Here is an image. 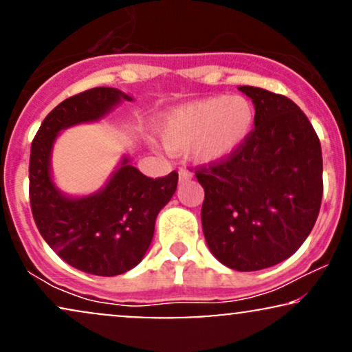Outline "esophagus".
Returning a JSON list of instances; mask_svg holds the SVG:
<instances>
[{"mask_svg": "<svg viewBox=\"0 0 352 352\" xmlns=\"http://www.w3.org/2000/svg\"><path fill=\"white\" fill-rule=\"evenodd\" d=\"M190 177H192V173H190L189 169L179 168V181H181V183H183V181H189Z\"/></svg>", "mask_w": 352, "mask_h": 352, "instance_id": "obj_1", "label": "esophagus"}]
</instances>
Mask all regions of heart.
I'll list each match as a JSON object with an SVG mask.
<instances>
[{"label": "heart", "mask_w": 352, "mask_h": 352, "mask_svg": "<svg viewBox=\"0 0 352 352\" xmlns=\"http://www.w3.org/2000/svg\"><path fill=\"white\" fill-rule=\"evenodd\" d=\"M254 107L243 96H210L175 107L164 117L168 148L192 146L202 163L223 162L245 145L254 127Z\"/></svg>", "instance_id": "1"}]
</instances>
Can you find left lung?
<instances>
[{"instance_id": "left-lung-1", "label": "left lung", "mask_w": 352, "mask_h": 352, "mask_svg": "<svg viewBox=\"0 0 352 352\" xmlns=\"http://www.w3.org/2000/svg\"><path fill=\"white\" fill-rule=\"evenodd\" d=\"M254 129L236 153L196 168L202 230L212 254L235 271H259L300 248L323 196L322 146L296 102L254 86Z\"/></svg>"}]
</instances>
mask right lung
I'll return each instance as SVG.
<instances>
[{
  "label": "right lung",
  "mask_w": 352,
  "mask_h": 352,
  "mask_svg": "<svg viewBox=\"0 0 352 352\" xmlns=\"http://www.w3.org/2000/svg\"><path fill=\"white\" fill-rule=\"evenodd\" d=\"M120 99L116 88H93L60 102L43 119L30 146L29 199L34 222L47 245L65 263L94 276H119L135 267L148 250L158 212L177 186V173L148 177L124 158L106 188L93 196H63L50 177V151L56 133L96 120Z\"/></svg>",
  "instance_id": "obj_1"
}]
</instances>
